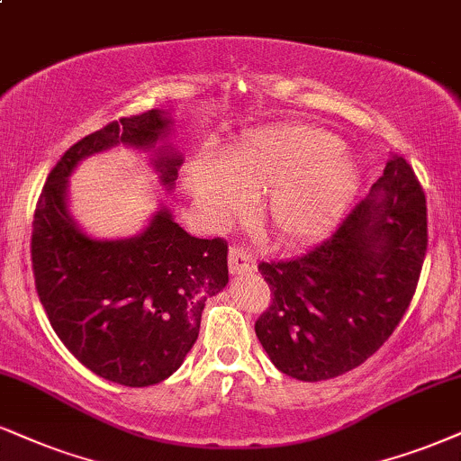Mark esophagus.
Segmentation results:
<instances>
[{"instance_id": "34e87169", "label": "esophagus", "mask_w": 461, "mask_h": 461, "mask_svg": "<svg viewBox=\"0 0 461 461\" xmlns=\"http://www.w3.org/2000/svg\"><path fill=\"white\" fill-rule=\"evenodd\" d=\"M229 269L232 276H243V274H252L254 271V258L248 249H243L240 246H232L229 249Z\"/></svg>"}]
</instances>
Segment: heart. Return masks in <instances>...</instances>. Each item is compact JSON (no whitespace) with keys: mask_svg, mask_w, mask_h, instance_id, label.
I'll use <instances>...</instances> for the list:
<instances>
[{"mask_svg":"<svg viewBox=\"0 0 461 461\" xmlns=\"http://www.w3.org/2000/svg\"><path fill=\"white\" fill-rule=\"evenodd\" d=\"M361 179V164L342 151V140L310 126L254 130L224 160L203 153L187 167V187L209 224H221L246 207L248 190H265L260 212L288 246L331 229Z\"/></svg>","mask_w":461,"mask_h":461,"instance_id":"b5f03b06","label":"heart"}]
</instances>
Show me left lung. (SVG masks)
I'll list each match as a JSON object with an SVG mask.
<instances>
[{
  "label": "left lung",
  "instance_id": "left-lung-1",
  "mask_svg": "<svg viewBox=\"0 0 461 461\" xmlns=\"http://www.w3.org/2000/svg\"><path fill=\"white\" fill-rule=\"evenodd\" d=\"M425 249V194L411 164L391 153L383 177L327 241L258 265L274 303L254 329L271 363L305 383L361 366L400 325Z\"/></svg>",
  "mask_w": 461,
  "mask_h": 461
}]
</instances>
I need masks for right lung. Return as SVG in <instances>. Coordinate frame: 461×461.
Wrapping results in <instances>:
<instances>
[{
    "mask_svg": "<svg viewBox=\"0 0 461 461\" xmlns=\"http://www.w3.org/2000/svg\"><path fill=\"white\" fill-rule=\"evenodd\" d=\"M173 123L151 109L85 136L50 170L33 215V277L50 327L85 367L123 387H149L181 367L204 301L229 284V246L192 237L164 204L139 235L100 240L72 215L68 179L85 158L123 145L145 153L170 192L184 164Z\"/></svg>",
    "mask_w": 461,
    "mask_h": 461,
    "instance_id": "obj_1",
    "label": "right lung"
}]
</instances>
